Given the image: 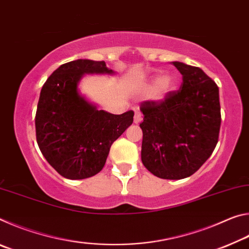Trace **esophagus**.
<instances>
[{"label":"esophagus","mask_w":249,"mask_h":249,"mask_svg":"<svg viewBox=\"0 0 249 249\" xmlns=\"http://www.w3.org/2000/svg\"><path fill=\"white\" fill-rule=\"evenodd\" d=\"M142 120V115L141 112H135V115H134V123L135 124H140Z\"/></svg>","instance_id":"34e87169"}]
</instances>
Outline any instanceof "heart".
I'll return each instance as SVG.
<instances>
[{
    "label": "heart",
    "instance_id": "obj_1",
    "mask_svg": "<svg viewBox=\"0 0 249 249\" xmlns=\"http://www.w3.org/2000/svg\"><path fill=\"white\" fill-rule=\"evenodd\" d=\"M177 79L171 74H163L157 77L153 75L141 88L142 94H148L149 99L155 102H162L177 90Z\"/></svg>",
    "mask_w": 249,
    "mask_h": 249
}]
</instances>
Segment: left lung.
<instances>
[{
	"label": "left lung",
	"instance_id": "left-lung-1",
	"mask_svg": "<svg viewBox=\"0 0 249 249\" xmlns=\"http://www.w3.org/2000/svg\"><path fill=\"white\" fill-rule=\"evenodd\" d=\"M182 84L162 102L142 103V161L154 176L190 177L212 155L221 127L218 88L197 67L172 61Z\"/></svg>",
	"mask_w": 249,
	"mask_h": 249
}]
</instances>
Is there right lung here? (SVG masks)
Masks as SVG:
<instances>
[{
	"label": "right lung",
	"instance_id": "right-lung-1",
	"mask_svg": "<svg viewBox=\"0 0 249 249\" xmlns=\"http://www.w3.org/2000/svg\"><path fill=\"white\" fill-rule=\"evenodd\" d=\"M86 74H116L104 61L89 59L61 65L41 88L35 117L37 144L46 160L67 179L90 178L102 170L113 142L133 123L99 109L80 91Z\"/></svg>",
	"mask_w": 249,
	"mask_h": 249
}]
</instances>
